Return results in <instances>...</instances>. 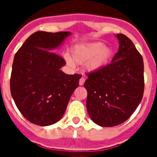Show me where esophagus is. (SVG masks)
Wrapping results in <instances>:
<instances>
[{"label":"esophagus","mask_w":157,"mask_h":157,"mask_svg":"<svg viewBox=\"0 0 157 157\" xmlns=\"http://www.w3.org/2000/svg\"><path fill=\"white\" fill-rule=\"evenodd\" d=\"M84 82H85V78H84L83 77H82L79 79V85L82 86L83 84H84Z\"/></svg>","instance_id":"34e87169"}]
</instances>
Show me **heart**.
<instances>
[{
	"label": "heart",
	"instance_id": "obj_1",
	"mask_svg": "<svg viewBox=\"0 0 157 157\" xmlns=\"http://www.w3.org/2000/svg\"><path fill=\"white\" fill-rule=\"evenodd\" d=\"M73 61L78 63H87L86 67L90 71H99L111 61L114 52L111 47L105 46L102 42H91L77 45L71 52ZM70 65H73L71 59H67Z\"/></svg>",
	"mask_w": 157,
	"mask_h": 157
}]
</instances>
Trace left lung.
<instances>
[{
  "mask_svg": "<svg viewBox=\"0 0 157 157\" xmlns=\"http://www.w3.org/2000/svg\"><path fill=\"white\" fill-rule=\"evenodd\" d=\"M119 50L112 63L90 72L84 83L91 120L101 127H115L127 120L144 94L143 58L132 41L117 34Z\"/></svg>",
  "mask_w": 157,
  "mask_h": 157,
  "instance_id": "left-lung-1",
  "label": "left lung"
}]
</instances>
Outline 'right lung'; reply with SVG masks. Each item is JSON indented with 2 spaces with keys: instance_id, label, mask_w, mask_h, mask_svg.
Wrapping results in <instances>:
<instances>
[{
  "instance_id": "add662e5",
  "label": "right lung",
  "mask_w": 157,
  "mask_h": 157,
  "mask_svg": "<svg viewBox=\"0 0 157 157\" xmlns=\"http://www.w3.org/2000/svg\"><path fill=\"white\" fill-rule=\"evenodd\" d=\"M70 32L37 31L23 43L14 57L10 90L21 114L30 123L48 126L64 114L80 75H67L66 64L56 52Z\"/></svg>"
}]
</instances>
